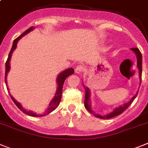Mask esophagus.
<instances>
[{"mask_svg":"<svg viewBox=\"0 0 148 148\" xmlns=\"http://www.w3.org/2000/svg\"><path fill=\"white\" fill-rule=\"evenodd\" d=\"M75 71L76 73H82L84 71V67L82 65L77 66L76 67H75Z\"/></svg>","mask_w":148,"mask_h":148,"instance_id":"1","label":"esophagus"}]
</instances>
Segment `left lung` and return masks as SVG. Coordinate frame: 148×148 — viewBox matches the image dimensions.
<instances>
[{
  "label": "left lung",
  "mask_w": 148,
  "mask_h": 148,
  "mask_svg": "<svg viewBox=\"0 0 148 148\" xmlns=\"http://www.w3.org/2000/svg\"><path fill=\"white\" fill-rule=\"evenodd\" d=\"M132 51H134L136 53V57H137V66L138 68V70H139V78L141 82V73H142V56H141V51H139V49H138V48H132L131 49ZM84 89H85V98H84V107L86 108L87 110L90 112V113H91L92 114L95 116L96 117H98V118H100V119H108V118H112V117H115V116L119 115L121 114V113H123L127 108H128L131 105V103L133 102L135 99H136V97H137L138 93V91L136 93V95L134 97H132V99L130 100L129 101L128 103H125V104L122 105L121 106L117 107L112 112H111L110 114H106V115H99V114H95L93 111L91 110V108H90V90L89 88H85L84 87Z\"/></svg>",
  "instance_id": "left-lung-1"
}]
</instances>
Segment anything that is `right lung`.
Returning a JSON list of instances; mask_svg holds the SVG:
<instances>
[{"label":"right lung","mask_w":148,"mask_h":148,"mask_svg":"<svg viewBox=\"0 0 148 148\" xmlns=\"http://www.w3.org/2000/svg\"><path fill=\"white\" fill-rule=\"evenodd\" d=\"M33 30H34V27H31L30 28H28L27 30H26V31H25V32H24L23 34L21 35V36H19L18 37L16 38V40H14L13 43H12V49H11L10 51V53H9L8 58H7V62H6V71H5V83H6V85H7V73H8V72L10 71V61L11 56H12V51H13L15 49H16V45H17L18 41V40H19L22 37V36H25V35L27 34H28L30 31H33ZM73 73H74V69H73V68H69V69H66V70H64V72H62V73H60V74H59V75L58 76V78H57L58 89H57V91H56V93H55V97L53 98L52 100L51 101V103H49V108H48L47 110L45 111V112H44V114H37L34 113V112H31V111L25 110V109H24V108H22V106H21V104H20L19 103H18L17 101L14 99L13 97H12V96L10 95H10L11 98H12V101L14 102V103L16 104V106L19 108L21 112H23L24 113L26 114H27V115L32 116V117H42V116H45V115H46V114H48L51 113V112H53V111L55 110L57 107L58 106L59 104H60V100H61L62 90H63V86H64V82H65L66 79L68 76L71 75L72 74H73ZM7 90H9L8 87H7Z\"/></svg>","instance_id":"1"}]
</instances>
